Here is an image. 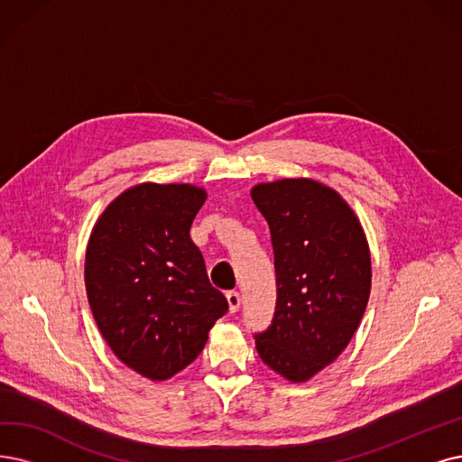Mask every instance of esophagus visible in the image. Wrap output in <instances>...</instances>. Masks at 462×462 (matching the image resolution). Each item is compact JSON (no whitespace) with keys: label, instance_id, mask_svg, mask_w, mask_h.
Returning <instances> with one entry per match:
<instances>
[{"label":"esophagus","instance_id":"obj_1","mask_svg":"<svg viewBox=\"0 0 462 462\" xmlns=\"http://www.w3.org/2000/svg\"><path fill=\"white\" fill-rule=\"evenodd\" d=\"M227 303H229V310L231 312H236L238 309H241V293L238 291H229L227 293Z\"/></svg>","mask_w":462,"mask_h":462}]
</instances>
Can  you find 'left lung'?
Here are the masks:
<instances>
[{"instance_id":"left-lung-1","label":"left lung","mask_w":462,"mask_h":462,"mask_svg":"<svg viewBox=\"0 0 462 462\" xmlns=\"http://www.w3.org/2000/svg\"><path fill=\"white\" fill-rule=\"evenodd\" d=\"M271 231L276 271L273 324L255 336L260 358L305 383L346 348L372 290L370 245L358 216L326 183L282 178L250 191Z\"/></svg>"}]
</instances>
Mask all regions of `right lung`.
<instances>
[{"label": "right lung", "instance_id": "right-lung-1", "mask_svg": "<svg viewBox=\"0 0 462 462\" xmlns=\"http://www.w3.org/2000/svg\"><path fill=\"white\" fill-rule=\"evenodd\" d=\"M207 189L143 181L97 219L85 254L87 298L102 337L125 364L167 381L205 348L227 300L207 274L189 229Z\"/></svg>", "mask_w": 462, "mask_h": 462}]
</instances>
